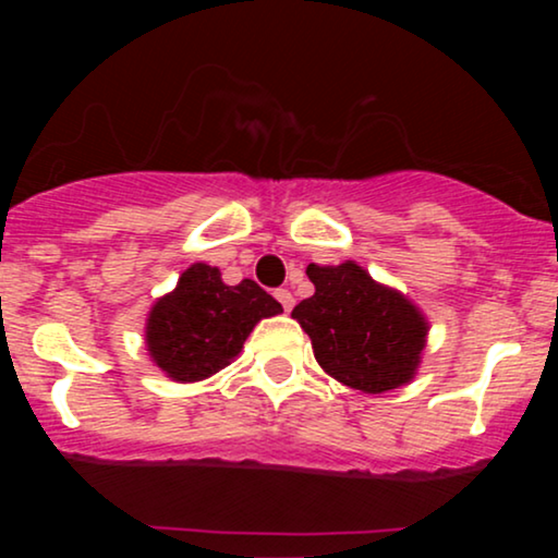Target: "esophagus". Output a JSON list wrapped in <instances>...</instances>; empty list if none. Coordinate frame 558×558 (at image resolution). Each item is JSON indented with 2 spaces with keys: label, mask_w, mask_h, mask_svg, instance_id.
Instances as JSON below:
<instances>
[{
  "label": "esophagus",
  "mask_w": 558,
  "mask_h": 558,
  "mask_svg": "<svg viewBox=\"0 0 558 558\" xmlns=\"http://www.w3.org/2000/svg\"><path fill=\"white\" fill-rule=\"evenodd\" d=\"M274 296H277L279 304H281V307H284L287 312L294 307V296H292V292H289V289H277V292H274Z\"/></svg>",
  "instance_id": "1"
}]
</instances>
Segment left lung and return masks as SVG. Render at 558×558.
I'll return each instance as SVG.
<instances>
[{"instance_id": "obj_1", "label": "left lung", "mask_w": 558, "mask_h": 558, "mask_svg": "<svg viewBox=\"0 0 558 558\" xmlns=\"http://www.w3.org/2000/svg\"><path fill=\"white\" fill-rule=\"evenodd\" d=\"M315 294L292 310L317 363L363 393H384L416 376L429 323L401 292L378 284L363 266H307Z\"/></svg>"}]
</instances>
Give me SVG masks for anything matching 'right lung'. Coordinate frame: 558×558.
Returning <instances> with one entry per match:
<instances>
[{"mask_svg": "<svg viewBox=\"0 0 558 558\" xmlns=\"http://www.w3.org/2000/svg\"><path fill=\"white\" fill-rule=\"evenodd\" d=\"M279 312L281 304L256 281L228 287L218 266L193 264L149 310L144 340L167 378L193 384L231 365L251 330Z\"/></svg>", "mask_w": 558, "mask_h": 558, "instance_id": "right-lung-1", "label": "right lung"}]
</instances>
